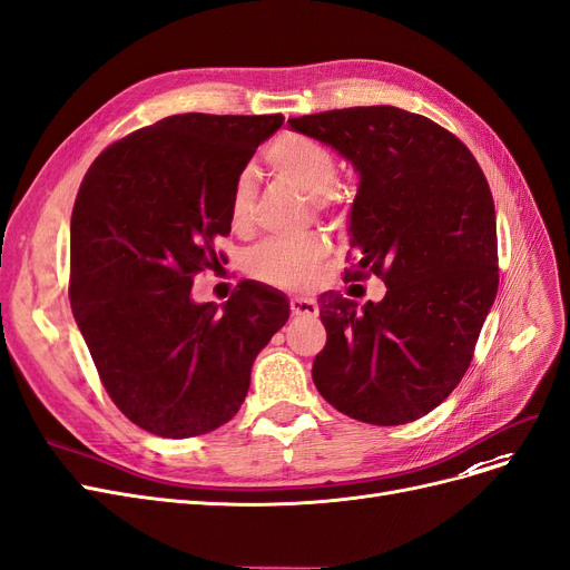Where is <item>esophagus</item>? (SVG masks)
Instances as JSON below:
<instances>
[{
    "instance_id": "esophagus-1",
    "label": "esophagus",
    "mask_w": 570,
    "mask_h": 570,
    "mask_svg": "<svg viewBox=\"0 0 570 570\" xmlns=\"http://www.w3.org/2000/svg\"><path fill=\"white\" fill-rule=\"evenodd\" d=\"M289 311L292 316H306V318H316L318 316V304L306 297H292L289 299Z\"/></svg>"
}]
</instances>
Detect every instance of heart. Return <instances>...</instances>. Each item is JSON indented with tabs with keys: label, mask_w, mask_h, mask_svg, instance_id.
I'll return each instance as SVG.
<instances>
[{
	"label": "heart",
	"mask_w": 570,
	"mask_h": 570,
	"mask_svg": "<svg viewBox=\"0 0 570 570\" xmlns=\"http://www.w3.org/2000/svg\"><path fill=\"white\" fill-rule=\"evenodd\" d=\"M266 160L278 176L294 184L306 195L316 212H340L342 195L337 181V158L325 144L304 134H281L266 150ZM254 203V184L249 171L235 176L230 188V222L247 226ZM330 243L321 233H306L299 238L266 240L254 247L247 257V273L252 278L276 287H306L318 276V268L327 257Z\"/></svg>",
	"instance_id": "1"
}]
</instances>
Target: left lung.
<instances>
[{
  "label": "left lung",
  "mask_w": 570,
  "mask_h": 570,
  "mask_svg": "<svg viewBox=\"0 0 570 570\" xmlns=\"http://www.w3.org/2000/svg\"><path fill=\"white\" fill-rule=\"evenodd\" d=\"M361 174L344 281L377 276L363 308L318 299L327 342L313 384L344 415L396 426L441 405L474 358L498 294V230L485 174L453 131L394 106L289 117Z\"/></svg>",
  "instance_id": "obj_1"
}]
</instances>
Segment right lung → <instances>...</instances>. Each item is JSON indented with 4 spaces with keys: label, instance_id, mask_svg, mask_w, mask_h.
Returning a JSON list of instances; mask_svg holds the SVG:
<instances>
[{
    "label": "right lung",
    "instance_id": "obj_1",
    "mask_svg": "<svg viewBox=\"0 0 570 570\" xmlns=\"http://www.w3.org/2000/svg\"><path fill=\"white\" fill-rule=\"evenodd\" d=\"M276 115H169L98 153L70 219V306L98 380L155 436L190 439L240 410L257 353L287 323L281 292L240 283L224 313L193 278L226 262L230 188Z\"/></svg>",
    "mask_w": 570,
    "mask_h": 570
}]
</instances>
